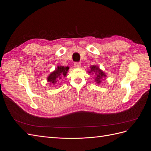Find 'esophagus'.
I'll list each match as a JSON object with an SVG mask.
<instances>
[{
  "label": "esophagus",
  "instance_id": "esophagus-1",
  "mask_svg": "<svg viewBox=\"0 0 151 151\" xmlns=\"http://www.w3.org/2000/svg\"><path fill=\"white\" fill-rule=\"evenodd\" d=\"M81 66V63L80 62H75L74 63V67L76 68H80Z\"/></svg>",
  "mask_w": 151,
  "mask_h": 151
}]
</instances>
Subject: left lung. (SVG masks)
I'll return each mask as SVG.
<instances>
[{"instance_id": "obj_1", "label": "left lung", "mask_w": 151, "mask_h": 151, "mask_svg": "<svg viewBox=\"0 0 151 151\" xmlns=\"http://www.w3.org/2000/svg\"><path fill=\"white\" fill-rule=\"evenodd\" d=\"M91 70L88 72L89 73H91L92 72L96 73V79L95 81H96V83L99 84L100 83H101V79H102V78L103 77H105L106 76V75L104 74V73L99 69V68L96 65H93L91 67Z\"/></svg>"}]
</instances>
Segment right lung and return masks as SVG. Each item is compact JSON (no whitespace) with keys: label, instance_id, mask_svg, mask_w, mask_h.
<instances>
[{"label":"right lung","instance_id":"add662e5","mask_svg":"<svg viewBox=\"0 0 151 151\" xmlns=\"http://www.w3.org/2000/svg\"><path fill=\"white\" fill-rule=\"evenodd\" d=\"M68 68H69L68 67H57V68H56V70L53 71L52 73H51L48 76V82L53 84L56 83L58 81V79H61L62 77L66 76Z\"/></svg>","mask_w":151,"mask_h":151}]
</instances>
